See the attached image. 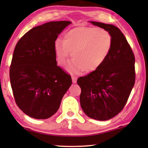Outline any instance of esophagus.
Listing matches in <instances>:
<instances>
[{"mask_svg":"<svg viewBox=\"0 0 148 148\" xmlns=\"http://www.w3.org/2000/svg\"><path fill=\"white\" fill-rule=\"evenodd\" d=\"M71 78H72V82L73 84H76L77 83V77L76 76H74V75H72L71 76Z\"/></svg>","mask_w":148,"mask_h":148,"instance_id":"34e87169","label":"esophagus"}]
</instances>
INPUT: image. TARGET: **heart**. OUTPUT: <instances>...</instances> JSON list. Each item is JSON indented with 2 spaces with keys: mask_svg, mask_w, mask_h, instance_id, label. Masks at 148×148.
<instances>
[{
  "mask_svg": "<svg viewBox=\"0 0 148 148\" xmlns=\"http://www.w3.org/2000/svg\"><path fill=\"white\" fill-rule=\"evenodd\" d=\"M113 38L101 27H78L64 34L63 40L57 39L54 49L58 65L64 66L71 53L73 58L67 66L71 73H92L98 69L108 57Z\"/></svg>",
  "mask_w": 148,
  "mask_h": 148,
  "instance_id": "1",
  "label": "heart"
}]
</instances>
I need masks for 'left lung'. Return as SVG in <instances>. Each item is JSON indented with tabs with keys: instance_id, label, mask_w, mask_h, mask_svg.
Instances as JSON below:
<instances>
[{
	"instance_id": "1",
	"label": "left lung",
	"mask_w": 148,
	"mask_h": 148,
	"mask_svg": "<svg viewBox=\"0 0 148 148\" xmlns=\"http://www.w3.org/2000/svg\"><path fill=\"white\" fill-rule=\"evenodd\" d=\"M90 22L110 32L113 45L108 57L98 69L77 79L82 89L80 104L90 118L106 121L123 110L134 86L135 56L118 27L111 24Z\"/></svg>"
}]
</instances>
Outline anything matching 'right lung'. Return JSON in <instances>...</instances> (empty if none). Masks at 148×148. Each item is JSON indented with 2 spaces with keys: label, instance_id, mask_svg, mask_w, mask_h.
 <instances>
[{
  "label": "right lung",
  "instance_id": "right-lung-1",
  "mask_svg": "<svg viewBox=\"0 0 148 148\" xmlns=\"http://www.w3.org/2000/svg\"><path fill=\"white\" fill-rule=\"evenodd\" d=\"M71 21H50L33 27L17 42L10 66L16 104L25 114L46 119L59 108L72 84L71 77L57 66L54 44Z\"/></svg>",
  "mask_w": 148,
  "mask_h": 148
}]
</instances>
